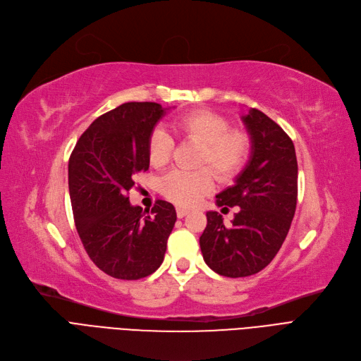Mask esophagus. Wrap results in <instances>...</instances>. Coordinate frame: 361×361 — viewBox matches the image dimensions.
Returning a JSON list of instances; mask_svg holds the SVG:
<instances>
[{
    "instance_id": "esophagus-1",
    "label": "esophagus",
    "mask_w": 361,
    "mask_h": 361,
    "mask_svg": "<svg viewBox=\"0 0 361 361\" xmlns=\"http://www.w3.org/2000/svg\"><path fill=\"white\" fill-rule=\"evenodd\" d=\"M176 213H178V217H179V219H183L188 213H190V210L183 209V207H178V209H176Z\"/></svg>"
}]
</instances>
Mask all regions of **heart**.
<instances>
[{"mask_svg":"<svg viewBox=\"0 0 361 361\" xmlns=\"http://www.w3.org/2000/svg\"><path fill=\"white\" fill-rule=\"evenodd\" d=\"M171 132L185 140L201 144L198 166H210L214 173L228 180L241 170L250 156L251 141L244 130L231 129V123L210 110H194L171 120ZM173 149V138L164 129H154L148 138V160L154 167L167 164ZM212 169L194 171L173 170L160 182L163 195L179 205L191 207L198 204L214 186Z\"/></svg>","mask_w":361,"mask_h":361,"instance_id":"heart-1","label":"heart"}]
</instances>
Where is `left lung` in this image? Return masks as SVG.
Listing matches in <instances>:
<instances>
[{
    "label": "left lung",
    "mask_w": 361,
    "mask_h": 361,
    "mask_svg": "<svg viewBox=\"0 0 361 361\" xmlns=\"http://www.w3.org/2000/svg\"><path fill=\"white\" fill-rule=\"evenodd\" d=\"M241 118L251 156L235 185L216 195L219 207L229 205L239 212L229 226L221 214L209 212L200 236L205 264L226 278L251 276L274 259L294 219L298 195L294 142L260 110L250 109Z\"/></svg>",
    "instance_id": "left-lung-1"
}]
</instances>
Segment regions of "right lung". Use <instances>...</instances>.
<instances>
[{
    "instance_id": "add662e5",
    "label": "right lung",
    "mask_w": 361,
    "mask_h": 361,
    "mask_svg": "<svg viewBox=\"0 0 361 361\" xmlns=\"http://www.w3.org/2000/svg\"><path fill=\"white\" fill-rule=\"evenodd\" d=\"M167 109L125 102L82 133L68 159V192L85 251L109 276L136 281L164 260L176 210L157 200L149 212L129 202L133 178L149 167L147 144Z\"/></svg>"
}]
</instances>
